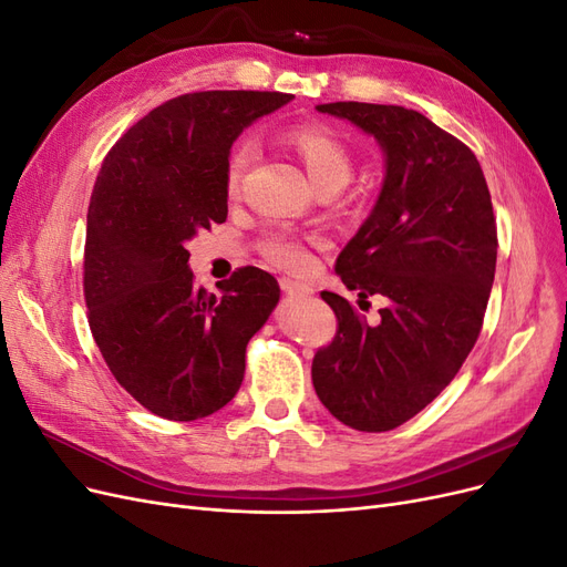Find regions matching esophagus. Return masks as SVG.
<instances>
[{
  "label": "esophagus",
  "instance_id": "34e87169",
  "mask_svg": "<svg viewBox=\"0 0 567 567\" xmlns=\"http://www.w3.org/2000/svg\"><path fill=\"white\" fill-rule=\"evenodd\" d=\"M279 286H281V290L286 296H310L312 290L307 288V286H302V284H298V281H293V279H279Z\"/></svg>",
  "mask_w": 567,
  "mask_h": 567
}]
</instances>
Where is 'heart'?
<instances>
[{"label": "heart", "mask_w": 567, "mask_h": 567, "mask_svg": "<svg viewBox=\"0 0 567 567\" xmlns=\"http://www.w3.org/2000/svg\"><path fill=\"white\" fill-rule=\"evenodd\" d=\"M284 142L293 148L302 165L310 173L317 188L323 186H346L352 175V156L348 144L340 140L338 132L321 123H305L290 127L284 134ZM250 144L238 142L227 156L225 186L229 194H236L244 184L246 169L250 163ZM260 252L271 265L286 271H307L312 267L310 241L290 231H269L260 238Z\"/></svg>", "instance_id": "1"}]
</instances>
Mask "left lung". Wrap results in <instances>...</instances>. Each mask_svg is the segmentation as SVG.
Segmentation results:
<instances>
[{
  "label": "left lung",
  "mask_w": 567,
  "mask_h": 567,
  "mask_svg": "<svg viewBox=\"0 0 567 567\" xmlns=\"http://www.w3.org/2000/svg\"><path fill=\"white\" fill-rule=\"evenodd\" d=\"M373 134L385 182L336 271L362 302L385 298L369 323L350 300L321 290L336 338L312 359L321 404L354 431L385 433L431 404L466 362L483 329L496 269V219L475 153L402 106H317Z\"/></svg>",
  "instance_id": "1"
}]
</instances>
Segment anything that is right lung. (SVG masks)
Wrapping results in <instances>:
<instances>
[{
    "label": "right lung",
    "mask_w": 567,
    "mask_h": 567,
    "mask_svg": "<svg viewBox=\"0 0 567 567\" xmlns=\"http://www.w3.org/2000/svg\"><path fill=\"white\" fill-rule=\"evenodd\" d=\"M293 99L210 90L165 101L101 163L87 213L84 302L96 348L132 398L167 421L231 402L246 346L279 302V284L241 267L219 296L196 288L186 241L227 219L225 165L252 120Z\"/></svg>",
    "instance_id": "1"
}]
</instances>
